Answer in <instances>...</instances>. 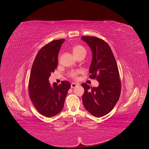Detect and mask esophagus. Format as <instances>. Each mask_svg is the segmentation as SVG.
Listing matches in <instances>:
<instances>
[{"label": "esophagus", "instance_id": "1", "mask_svg": "<svg viewBox=\"0 0 149 149\" xmlns=\"http://www.w3.org/2000/svg\"><path fill=\"white\" fill-rule=\"evenodd\" d=\"M77 85H78V84H77L76 83H72V84H71V88H74L76 87Z\"/></svg>", "mask_w": 149, "mask_h": 149}]
</instances>
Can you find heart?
I'll use <instances>...</instances> for the list:
<instances>
[{
  "label": "heart",
  "mask_w": 149,
  "mask_h": 149,
  "mask_svg": "<svg viewBox=\"0 0 149 149\" xmlns=\"http://www.w3.org/2000/svg\"><path fill=\"white\" fill-rule=\"evenodd\" d=\"M72 52L74 56L77 57L82 53H86V49L84 46L79 45H77L72 47ZM78 73V71H72L69 73V75L73 78H76Z\"/></svg>",
  "instance_id": "obj_1"
}]
</instances>
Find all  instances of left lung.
<instances>
[{
    "mask_svg": "<svg viewBox=\"0 0 149 149\" xmlns=\"http://www.w3.org/2000/svg\"><path fill=\"white\" fill-rule=\"evenodd\" d=\"M92 52L89 68L91 79H96L98 87L92 88L82 84L85 92L83 104L92 115L103 117L109 113L117 103L121 84L118 66L110 47L103 40L95 36H82Z\"/></svg>",
    "mask_w": 149,
    "mask_h": 149,
    "instance_id": "1",
    "label": "left lung"
}]
</instances>
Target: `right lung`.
Returning <instances> with one entry per match:
<instances>
[{"mask_svg": "<svg viewBox=\"0 0 149 149\" xmlns=\"http://www.w3.org/2000/svg\"><path fill=\"white\" fill-rule=\"evenodd\" d=\"M64 39L53 40L44 46L33 63L28 84L29 94L38 111L46 117L58 114L63 109L67 92L71 87L68 81L50 85L49 78L58 63V54Z\"/></svg>", "mask_w": 149, "mask_h": 149, "instance_id": "add662e5", "label": "right lung"}]
</instances>
